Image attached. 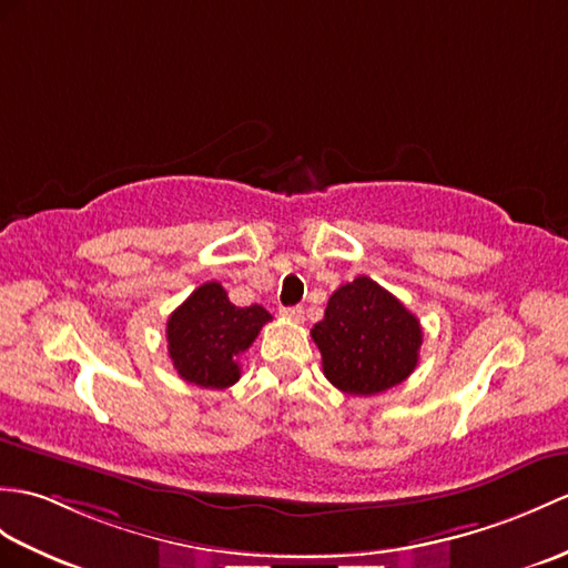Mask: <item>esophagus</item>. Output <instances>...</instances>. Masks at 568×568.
Instances as JSON below:
<instances>
[{
	"mask_svg": "<svg viewBox=\"0 0 568 568\" xmlns=\"http://www.w3.org/2000/svg\"><path fill=\"white\" fill-rule=\"evenodd\" d=\"M281 314L287 316V320H293V322L305 320V310H302V307H283Z\"/></svg>",
	"mask_w": 568,
	"mask_h": 568,
	"instance_id": "1",
	"label": "esophagus"
}]
</instances>
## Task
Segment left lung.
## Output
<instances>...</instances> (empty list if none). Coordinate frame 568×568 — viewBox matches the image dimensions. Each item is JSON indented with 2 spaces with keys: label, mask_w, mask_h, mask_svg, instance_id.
<instances>
[{
  "label": "left lung",
  "mask_w": 568,
  "mask_h": 568,
  "mask_svg": "<svg viewBox=\"0 0 568 568\" xmlns=\"http://www.w3.org/2000/svg\"><path fill=\"white\" fill-rule=\"evenodd\" d=\"M324 375L353 397L387 392L416 371L424 344L420 322L367 275L328 297L324 320L312 326Z\"/></svg>",
  "instance_id": "8db88e82"
}]
</instances>
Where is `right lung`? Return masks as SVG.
<instances>
[{"instance_id":"add662e5","label":"right lung","mask_w":568,"mask_h":568,"mask_svg":"<svg viewBox=\"0 0 568 568\" xmlns=\"http://www.w3.org/2000/svg\"><path fill=\"white\" fill-rule=\"evenodd\" d=\"M273 316L261 305L236 307L217 281L195 287L166 322L169 358L181 379L205 389L232 387L242 371L236 358L254 344Z\"/></svg>"}]
</instances>
